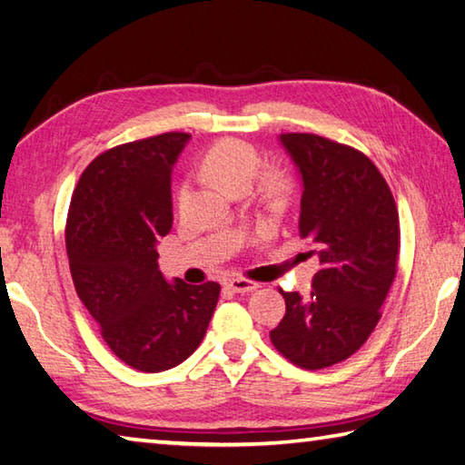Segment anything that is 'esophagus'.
<instances>
[{
  "instance_id": "1",
  "label": "esophagus",
  "mask_w": 465,
  "mask_h": 465,
  "mask_svg": "<svg viewBox=\"0 0 465 465\" xmlns=\"http://www.w3.org/2000/svg\"><path fill=\"white\" fill-rule=\"evenodd\" d=\"M227 286H230L233 292H238V294L253 292V290L262 288L260 282H253V280H248V278H233V280L227 282Z\"/></svg>"
}]
</instances>
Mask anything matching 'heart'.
I'll use <instances>...</instances> for the list:
<instances>
[{
	"mask_svg": "<svg viewBox=\"0 0 465 465\" xmlns=\"http://www.w3.org/2000/svg\"><path fill=\"white\" fill-rule=\"evenodd\" d=\"M262 167V153L250 141L225 136L213 143L203 157V171L232 193L248 191ZM296 195V179L286 169H268L258 179V197L266 207H286ZM187 199V185L177 189V205Z\"/></svg>",
	"mask_w": 465,
	"mask_h": 465,
	"instance_id": "heart-1",
	"label": "heart"
}]
</instances>
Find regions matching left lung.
Here are the masks:
<instances>
[{
    "label": "left lung",
    "mask_w": 465,
    "mask_h": 465,
    "mask_svg": "<svg viewBox=\"0 0 465 465\" xmlns=\"http://www.w3.org/2000/svg\"><path fill=\"white\" fill-rule=\"evenodd\" d=\"M280 141L304 181L298 232L316 245L321 270L306 298L280 290L286 314L270 341L296 367L318 371L347 361L381 321L397 276L399 212L365 153L312 133Z\"/></svg>",
    "instance_id": "8db88e82"
}]
</instances>
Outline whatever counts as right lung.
Returning a JSON list of instances; mask_svg holds the SVG:
<instances>
[{"label": "right lung", "instance_id": "right-lung-1", "mask_svg": "<svg viewBox=\"0 0 465 465\" xmlns=\"http://www.w3.org/2000/svg\"><path fill=\"white\" fill-rule=\"evenodd\" d=\"M189 133H163L100 153L82 173L66 220L76 294L124 365L177 367L203 341L222 286L173 284L157 240L173 225L171 167Z\"/></svg>", "mask_w": 465, "mask_h": 465}]
</instances>
